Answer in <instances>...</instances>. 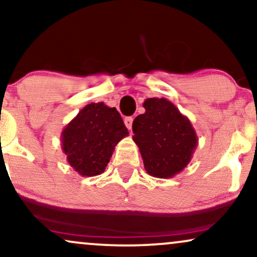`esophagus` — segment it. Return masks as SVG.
Masks as SVG:
<instances>
[{"mask_svg":"<svg viewBox=\"0 0 257 257\" xmlns=\"http://www.w3.org/2000/svg\"><path fill=\"white\" fill-rule=\"evenodd\" d=\"M133 119H134V118H133L132 116H129V117H125L124 118V124H125L126 128L129 129V131H131L132 126H133Z\"/></svg>","mask_w":257,"mask_h":257,"instance_id":"esophagus-1","label":"esophagus"}]
</instances>
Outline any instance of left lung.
I'll use <instances>...</instances> for the list:
<instances>
[{"mask_svg": "<svg viewBox=\"0 0 257 257\" xmlns=\"http://www.w3.org/2000/svg\"><path fill=\"white\" fill-rule=\"evenodd\" d=\"M145 113L133 122V140L149 175L161 179L179 174L193 157L198 136L192 123L166 98H147Z\"/></svg>", "mask_w": 257, "mask_h": 257, "instance_id": "1", "label": "left lung"}]
</instances>
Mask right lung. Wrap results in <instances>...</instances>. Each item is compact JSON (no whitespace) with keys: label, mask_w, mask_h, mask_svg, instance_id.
<instances>
[{"label":"right lung","mask_w":257,"mask_h":257,"mask_svg":"<svg viewBox=\"0 0 257 257\" xmlns=\"http://www.w3.org/2000/svg\"><path fill=\"white\" fill-rule=\"evenodd\" d=\"M116 108L103 102L90 103L61 132L66 160L82 177H95L105 171L116 145L128 136Z\"/></svg>","instance_id":"add662e5"}]
</instances>
